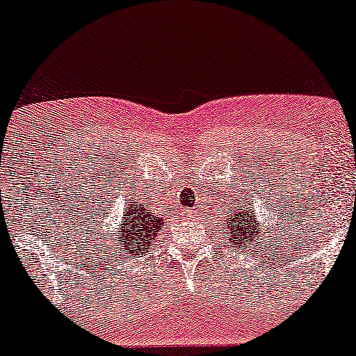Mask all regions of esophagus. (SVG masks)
<instances>
[{
	"label": "esophagus",
	"instance_id": "1",
	"mask_svg": "<svg viewBox=\"0 0 356 356\" xmlns=\"http://www.w3.org/2000/svg\"><path fill=\"white\" fill-rule=\"evenodd\" d=\"M182 213H184V216H186V217H189V219H194L195 211H194V209H184Z\"/></svg>",
	"mask_w": 356,
	"mask_h": 356
}]
</instances>
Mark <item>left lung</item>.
<instances>
[{"instance_id": "obj_1", "label": "left lung", "mask_w": 356, "mask_h": 356, "mask_svg": "<svg viewBox=\"0 0 356 356\" xmlns=\"http://www.w3.org/2000/svg\"><path fill=\"white\" fill-rule=\"evenodd\" d=\"M250 211V207H248V211L238 209V212H235L234 216L227 217V227L230 230V238L227 237V241L232 242V247L241 248V250L254 245V238L259 234V227L255 225L254 213Z\"/></svg>"}]
</instances>
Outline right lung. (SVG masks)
Instances as JSON below:
<instances>
[{
  "instance_id": "add662e5",
  "label": "right lung",
  "mask_w": 356,
  "mask_h": 356,
  "mask_svg": "<svg viewBox=\"0 0 356 356\" xmlns=\"http://www.w3.org/2000/svg\"><path fill=\"white\" fill-rule=\"evenodd\" d=\"M162 224L164 219L151 216V212H147L143 205H127L124 211L122 227L119 230L121 245L129 254L143 255V252H147V248L154 243L156 234L162 230Z\"/></svg>"
}]
</instances>
